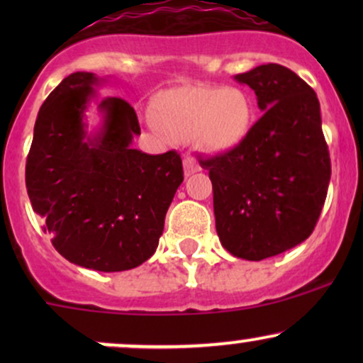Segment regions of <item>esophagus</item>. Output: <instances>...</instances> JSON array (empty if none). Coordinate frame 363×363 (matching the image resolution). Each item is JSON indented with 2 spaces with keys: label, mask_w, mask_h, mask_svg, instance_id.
I'll return each instance as SVG.
<instances>
[{
  "label": "esophagus",
  "mask_w": 363,
  "mask_h": 363,
  "mask_svg": "<svg viewBox=\"0 0 363 363\" xmlns=\"http://www.w3.org/2000/svg\"><path fill=\"white\" fill-rule=\"evenodd\" d=\"M199 170H201V167H199V164L194 160V158H191V157L184 158V174H186V177L193 176V174L199 172Z\"/></svg>",
  "instance_id": "esophagus-1"
}]
</instances>
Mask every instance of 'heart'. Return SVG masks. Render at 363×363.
Wrapping results in <instances>:
<instances>
[{
    "label": "heart",
    "mask_w": 363,
    "mask_h": 363,
    "mask_svg": "<svg viewBox=\"0 0 363 363\" xmlns=\"http://www.w3.org/2000/svg\"><path fill=\"white\" fill-rule=\"evenodd\" d=\"M157 119L147 114L152 128H162L179 141L194 140L208 153H230L251 135L256 107L239 86H184L165 91L157 102Z\"/></svg>",
    "instance_id": "heart-1"
}]
</instances>
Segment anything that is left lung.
I'll return each mask as SVG.
<instances>
[{
	"label": "left lung",
	"mask_w": 363,
	"mask_h": 363,
	"mask_svg": "<svg viewBox=\"0 0 363 363\" xmlns=\"http://www.w3.org/2000/svg\"><path fill=\"white\" fill-rule=\"evenodd\" d=\"M264 112L240 148L199 164L210 170L215 225L232 256L261 261L307 239L326 201L331 160L315 91L281 65L235 74Z\"/></svg>",
	"instance_id": "obj_1"
}]
</instances>
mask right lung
<instances>
[{
  "label": "right lung",
  "instance_id": "obj_1",
  "mask_svg": "<svg viewBox=\"0 0 363 363\" xmlns=\"http://www.w3.org/2000/svg\"><path fill=\"white\" fill-rule=\"evenodd\" d=\"M109 83L89 72L69 74L40 106L25 182L32 208L56 251L95 272H126L157 251L164 220L184 181L177 152L133 148L136 112L119 97L99 99ZM98 104L101 124L88 131Z\"/></svg>",
  "mask_w": 363,
  "mask_h": 363
}]
</instances>
